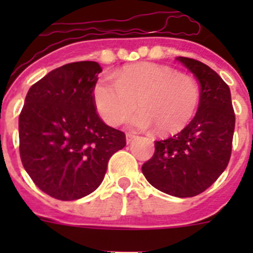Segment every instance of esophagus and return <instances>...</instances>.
Returning <instances> with one entry per match:
<instances>
[{"label":"esophagus","instance_id":"1","mask_svg":"<svg viewBox=\"0 0 253 253\" xmlns=\"http://www.w3.org/2000/svg\"><path fill=\"white\" fill-rule=\"evenodd\" d=\"M135 138H137V137H135V135H134V134L128 133V134H126V143H128V144H129V143L133 142V140L135 139Z\"/></svg>","mask_w":253,"mask_h":253}]
</instances>
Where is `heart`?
I'll use <instances>...</instances> for the list:
<instances>
[{"label":"heart","mask_w":253,"mask_h":253,"mask_svg":"<svg viewBox=\"0 0 253 253\" xmlns=\"http://www.w3.org/2000/svg\"><path fill=\"white\" fill-rule=\"evenodd\" d=\"M115 78H99L92 90L96 110L110 125L126 119L138 101L142 110L129 119L131 128L157 126L161 134L178 133L194 119L202 99L195 78L167 66L130 64L116 72Z\"/></svg>","instance_id":"heart-1"}]
</instances>
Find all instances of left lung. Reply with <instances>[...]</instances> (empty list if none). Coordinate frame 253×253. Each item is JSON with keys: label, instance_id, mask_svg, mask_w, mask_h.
Returning a JSON list of instances; mask_svg holds the SVG:
<instances>
[{"label": "left lung", "instance_id": "obj_1", "mask_svg": "<svg viewBox=\"0 0 253 253\" xmlns=\"http://www.w3.org/2000/svg\"><path fill=\"white\" fill-rule=\"evenodd\" d=\"M176 59L198 78L200 104L180 133L154 142L153 157L143 165L142 172L162 193L191 198L213 185L227 169L236 116L231 90L215 71L191 58Z\"/></svg>", "mask_w": 253, "mask_h": 253}]
</instances>
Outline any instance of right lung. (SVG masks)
<instances>
[{
	"label": "right lung",
	"mask_w": 253,
	"mask_h": 253,
	"mask_svg": "<svg viewBox=\"0 0 253 253\" xmlns=\"http://www.w3.org/2000/svg\"><path fill=\"white\" fill-rule=\"evenodd\" d=\"M102 69L84 60L53 69L28 91L19 116L22 166L42 191L77 200L95 191L125 134L96 113L93 84Z\"/></svg>",
	"instance_id": "1"
}]
</instances>
